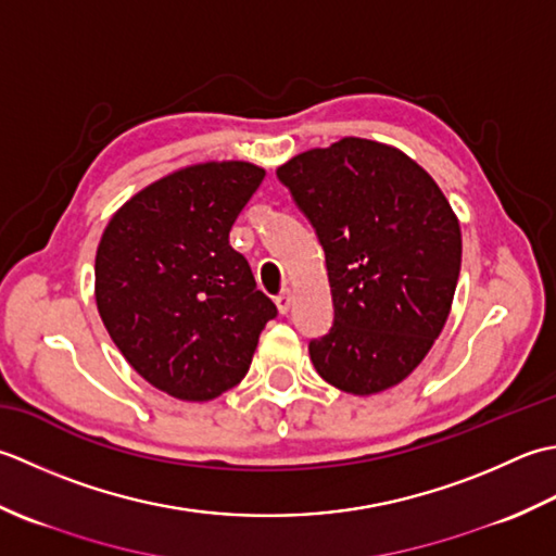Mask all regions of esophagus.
<instances>
[{
	"label": "esophagus",
	"mask_w": 556,
	"mask_h": 556,
	"mask_svg": "<svg viewBox=\"0 0 556 556\" xmlns=\"http://www.w3.org/2000/svg\"><path fill=\"white\" fill-rule=\"evenodd\" d=\"M276 307L280 314H288L292 307V292L290 290H282L280 294H276Z\"/></svg>",
	"instance_id": "34e87169"
}]
</instances>
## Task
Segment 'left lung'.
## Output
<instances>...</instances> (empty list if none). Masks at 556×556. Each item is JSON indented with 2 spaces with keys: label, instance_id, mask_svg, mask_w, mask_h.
I'll return each mask as SVG.
<instances>
[{
  "label": "left lung",
  "instance_id": "1",
  "mask_svg": "<svg viewBox=\"0 0 556 556\" xmlns=\"http://www.w3.org/2000/svg\"><path fill=\"white\" fill-rule=\"evenodd\" d=\"M319 237L333 324L316 371L355 395L391 389L439 338L460 274V228L425 169L391 146L343 139L278 167Z\"/></svg>",
  "mask_w": 556,
  "mask_h": 556
}]
</instances>
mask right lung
Listing matches in <instances>:
<instances>
[{
  "label": "right lung",
  "mask_w": 556,
  "mask_h": 556,
  "mask_svg": "<svg viewBox=\"0 0 556 556\" xmlns=\"http://www.w3.org/2000/svg\"><path fill=\"white\" fill-rule=\"evenodd\" d=\"M266 173L203 163L146 187L112 215L96 254V302L119 353L175 399L237 387L278 309L230 247Z\"/></svg>",
  "instance_id": "obj_1"
}]
</instances>
